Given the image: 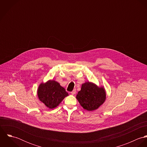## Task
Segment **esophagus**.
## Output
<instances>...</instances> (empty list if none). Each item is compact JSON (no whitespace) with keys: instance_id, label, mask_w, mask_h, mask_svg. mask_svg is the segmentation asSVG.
I'll use <instances>...</instances> for the list:
<instances>
[{"instance_id":"esophagus-1","label":"esophagus","mask_w":147,"mask_h":147,"mask_svg":"<svg viewBox=\"0 0 147 147\" xmlns=\"http://www.w3.org/2000/svg\"><path fill=\"white\" fill-rule=\"evenodd\" d=\"M71 94H72V95H74V94H75V93H76V89H74L71 92Z\"/></svg>"}]
</instances>
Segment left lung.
<instances>
[{
	"label": "left lung",
	"instance_id": "obj_1",
	"mask_svg": "<svg viewBox=\"0 0 147 147\" xmlns=\"http://www.w3.org/2000/svg\"><path fill=\"white\" fill-rule=\"evenodd\" d=\"M76 97L84 109L92 111L104 103L106 94L104 87L88 82L82 84L81 90Z\"/></svg>",
	"mask_w": 147,
	"mask_h": 147
}]
</instances>
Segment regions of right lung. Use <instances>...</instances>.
Returning a JSON list of instances; mask_svg holds the SVG:
<instances>
[{"mask_svg":"<svg viewBox=\"0 0 147 147\" xmlns=\"http://www.w3.org/2000/svg\"><path fill=\"white\" fill-rule=\"evenodd\" d=\"M37 95L40 101L48 108L53 109L59 105L68 94L59 83L49 80L45 83L40 84Z\"/></svg>","mask_w":147,"mask_h":147,"instance_id":"obj_1","label":"right lung"}]
</instances>
